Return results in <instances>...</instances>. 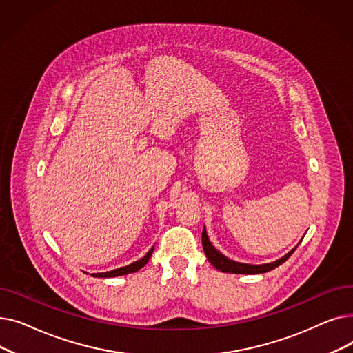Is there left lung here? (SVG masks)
Returning a JSON list of instances; mask_svg holds the SVG:
<instances>
[{
    "label": "left lung",
    "instance_id": "8db88e82",
    "mask_svg": "<svg viewBox=\"0 0 353 353\" xmlns=\"http://www.w3.org/2000/svg\"><path fill=\"white\" fill-rule=\"evenodd\" d=\"M201 245H203V250H205L206 257L209 259V262L220 272L225 273H239V274H257V273H266L269 270H273L274 268L281 266L282 263H285L288 259L290 257V254L296 250L294 246L290 252H288L283 257L277 259L274 262L270 263H265V265H249V263H240V262H234L232 259H229L228 256H225L223 253H220L209 240L206 228H203V233H201Z\"/></svg>",
    "mask_w": 353,
    "mask_h": 353
}]
</instances>
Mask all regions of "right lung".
<instances>
[{
	"label": "right lung",
	"mask_w": 353,
	"mask_h": 353,
	"mask_svg": "<svg viewBox=\"0 0 353 353\" xmlns=\"http://www.w3.org/2000/svg\"><path fill=\"white\" fill-rule=\"evenodd\" d=\"M153 250H154V246H153L150 250H148V252L145 253V256H143V257L140 259V261L133 262L132 265L123 266V268H119V269H114V270H110V272H104V273H92V276H94V277H116V276H123V274H128V273H134V272L140 270L143 266L147 265L148 259H150L152 254H153Z\"/></svg>",
	"instance_id": "right-lung-1"
}]
</instances>
